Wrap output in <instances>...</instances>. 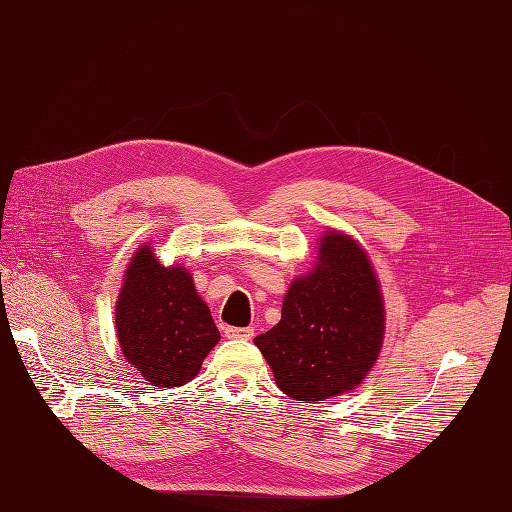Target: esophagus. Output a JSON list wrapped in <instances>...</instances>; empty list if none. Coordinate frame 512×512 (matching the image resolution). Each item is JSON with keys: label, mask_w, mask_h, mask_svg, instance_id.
I'll list each match as a JSON object with an SVG mask.
<instances>
[{"label": "esophagus", "mask_w": 512, "mask_h": 512, "mask_svg": "<svg viewBox=\"0 0 512 512\" xmlns=\"http://www.w3.org/2000/svg\"><path fill=\"white\" fill-rule=\"evenodd\" d=\"M224 335L228 339H252L254 337V327H226Z\"/></svg>", "instance_id": "obj_1"}]
</instances>
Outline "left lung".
I'll return each mask as SVG.
<instances>
[{
  "label": "left lung",
  "mask_w": 512,
  "mask_h": 512,
  "mask_svg": "<svg viewBox=\"0 0 512 512\" xmlns=\"http://www.w3.org/2000/svg\"><path fill=\"white\" fill-rule=\"evenodd\" d=\"M384 329L382 286L367 250L329 228L318 239L312 271L292 280L282 320L254 344L288 397L322 404L365 380L380 356Z\"/></svg>",
  "instance_id": "left-lung-1"
}]
</instances>
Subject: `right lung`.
<instances>
[{
  "label": "right lung",
  "instance_id": "obj_1",
  "mask_svg": "<svg viewBox=\"0 0 512 512\" xmlns=\"http://www.w3.org/2000/svg\"><path fill=\"white\" fill-rule=\"evenodd\" d=\"M121 354L151 386L173 389L198 376L220 342L207 303L183 265H162L151 243L136 247L115 303Z\"/></svg>",
  "mask_w": 512,
  "mask_h": 512
}]
</instances>
